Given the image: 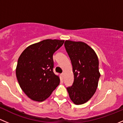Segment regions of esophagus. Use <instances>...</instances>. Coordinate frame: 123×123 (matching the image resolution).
Returning a JSON list of instances; mask_svg holds the SVG:
<instances>
[{
  "mask_svg": "<svg viewBox=\"0 0 123 123\" xmlns=\"http://www.w3.org/2000/svg\"><path fill=\"white\" fill-rule=\"evenodd\" d=\"M61 76H62L63 78H64V73H62V74H61Z\"/></svg>",
  "mask_w": 123,
  "mask_h": 123,
  "instance_id": "34e87169",
  "label": "esophagus"
}]
</instances>
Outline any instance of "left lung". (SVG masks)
<instances>
[{
    "label": "left lung",
    "instance_id": "obj_1",
    "mask_svg": "<svg viewBox=\"0 0 123 123\" xmlns=\"http://www.w3.org/2000/svg\"><path fill=\"white\" fill-rule=\"evenodd\" d=\"M64 46L74 75L73 85L67 90L74 104H83L92 98L98 87L100 77L98 56L84 42L66 40Z\"/></svg>",
    "mask_w": 123,
    "mask_h": 123
}]
</instances>
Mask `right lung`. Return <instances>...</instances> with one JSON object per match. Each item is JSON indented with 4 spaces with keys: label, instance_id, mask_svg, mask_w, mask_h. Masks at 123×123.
<instances>
[{
    "label": "right lung",
    "instance_id": "1",
    "mask_svg": "<svg viewBox=\"0 0 123 123\" xmlns=\"http://www.w3.org/2000/svg\"><path fill=\"white\" fill-rule=\"evenodd\" d=\"M64 40L47 39L31 44L18 60L16 75L20 87L28 98L37 102L47 99L60 83L53 71V55Z\"/></svg>",
    "mask_w": 123,
    "mask_h": 123
}]
</instances>
